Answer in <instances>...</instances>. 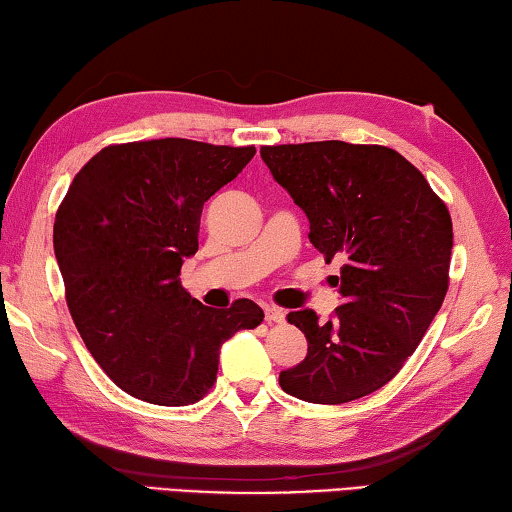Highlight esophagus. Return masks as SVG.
<instances>
[{
	"label": "esophagus",
	"mask_w": 512,
	"mask_h": 512,
	"mask_svg": "<svg viewBox=\"0 0 512 512\" xmlns=\"http://www.w3.org/2000/svg\"><path fill=\"white\" fill-rule=\"evenodd\" d=\"M265 319L270 321H274V324H281V321H285V310H281V308H276V306H265Z\"/></svg>",
	"instance_id": "1"
}]
</instances>
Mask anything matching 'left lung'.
Returning <instances> with one entry per match:
<instances>
[{
	"mask_svg": "<svg viewBox=\"0 0 512 512\" xmlns=\"http://www.w3.org/2000/svg\"><path fill=\"white\" fill-rule=\"evenodd\" d=\"M272 177L301 206L310 242L342 258V306L288 315L308 355L279 375L290 396L342 405L384 387L425 337L447 292L452 218L400 152L346 141L263 146Z\"/></svg>",
	"mask_w": 512,
	"mask_h": 512,
	"instance_id": "left-lung-1",
	"label": "left lung"
}]
</instances>
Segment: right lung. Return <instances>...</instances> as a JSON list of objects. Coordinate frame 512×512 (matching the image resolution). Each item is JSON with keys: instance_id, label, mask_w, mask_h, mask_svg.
<instances>
[{"instance_id": "1", "label": "right lung", "mask_w": 512, "mask_h": 512, "mask_svg": "<svg viewBox=\"0 0 512 512\" xmlns=\"http://www.w3.org/2000/svg\"><path fill=\"white\" fill-rule=\"evenodd\" d=\"M254 146L191 139L107 146L80 168L53 222L67 306L96 364L150 405L184 407L213 387L220 348L263 310L202 306L179 283L204 202L242 173Z\"/></svg>"}]
</instances>
